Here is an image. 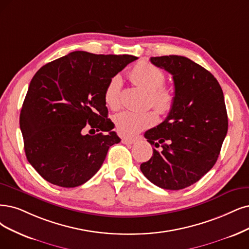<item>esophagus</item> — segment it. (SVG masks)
<instances>
[{"instance_id":"esophagus-1","label":"esophagus","mask_w":249,"mask_h":249,"mask_svg":"<svg viewBox=\"0 0 249 249\" xmlns=\"http://www.w3.org/2000/svg\"><path fill=\"white\" fill-rule=\"evenodd\" d=\"M136 142L135 139H129V137H124V139H122V142L124 144H132Z\"/></svg>"}]
</instances>
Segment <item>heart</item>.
Listing matches in <instances>:
<instances>
[{"label":"heart","instance_id":"b5f03b06","mask_svg":"<svg viewBox=\"0 0 249 249\" xmlns=\"http://www.w3.org/2000/svg\"><path fill=\"white\" fill-rule=\"evenodd\" d=\"M129 78L136 86L149 92V104L161 115L168 114L176 101V94L171 87L164 86V72L153 64L141 61L136 63L129 71ZM121 78L115 76L106 86L104 97L106 104L112 109L117 110L121 107L120 100ZM157 121V116L153 110L131 112L125 110L115 116L114 123L119 133L125 136H133L151 127Z\"/></svg>","mask_w":249,"mask_h":249}]
</instances>
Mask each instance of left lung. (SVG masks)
<instances>
[{
	"label": "left lung",
	"mask_w": 249,
	"mask_h": 249,
	"mask_svg": "<svg viewBox=\"0 0 249 249\" xmlns=\"http://www.w3.org/2000/svg\"><path fill=\"white\" fill-rule=\"evenodd\" d=\"M150 60L172 75L176 101L167 118L144 133L156 149L141 170L156 186L181 190L197 182L218 158L228 132L224 93L213 73L185 56Z\"/></svg>",
	"instance_id": "left-lung-1"
}]
</instances>
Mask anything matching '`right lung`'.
Returning a JSON list of instances; mask_svg holds the SVG:
<instances>
[{
	"label": "right lung",
	"instance_id": "add662e5",
	"mask_svg": "<svg viewBox=\"0 0 249 249\" xmlns=\"http://www.w3.org/2000/svg\"><path fill=\"white\" fill-rule=\"evenodd\" d=\"M132 55L73 51L45 64L31 81L19 125L27 161L55 186L75 188L103 165L110 145L120 142L107 118V82ZM91 135H84V128Z\"/></svg>",
	"mask_w": 249,
	"mask_h": 249
}]
</instances>
